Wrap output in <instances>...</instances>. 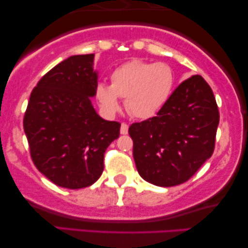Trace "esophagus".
I'll return each mask as SVG.
<instances>
[{"label":"esophagus","instance_id":"1","mask_svg":"<svg viewBox=\"0 0 248 248\" xmlns=\"http://www.w3.org/2000/svg\"><path fill=\"white\" fill-rule=\"evenodd\" d=\"M128 133V125L126 123H122L121 125V134H127Z\"/></svg>","mask_w":248,"mask_h":248}]
</instances>
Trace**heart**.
<instances>
[{"label": "heart", "mask_w": 248, "mask_h": 248, "mask_svg": "<svg viewBox=\"0 0 248 248\" xmlns=\"http://www.w3.org/2000/svg\"><path fill=\"white\" fill-rule=\"evenodd\" d=\"M176 77L172 67L164 62L132 60L110 73V86L98 83L96 98L107 114L120 109L118 97L132 116L147 120L167 104L174 91Z\"/></svg>", "instance_id": "obj_1"}]
</instances>
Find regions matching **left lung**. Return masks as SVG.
I'll list each match as a JSON object with an SVG mask.
<instances>
[{
	"label": "left lung",
	"mask_w": 248,
	"mask_h": 248,
	"mask_svg": "<svg viewBox=\"0 0 248 248\" xmlns=\"http://www.w3.org/2000/svg\"><path fill=\"white\" fill-rule=\"evenodd\" d=\"M218 124L208 82L199 74L183 81L157 116L128 128L139 174L162 187L187 182L212 155Z\"/></svg>",
	"instance_id": "left-lung-1"
}]
</instances>
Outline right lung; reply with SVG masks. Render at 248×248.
Returning a JSON list of instances; mask_svg holds the SVG:
<instances>
[{
  "mask_svg": "<svg viewBox=\"0 0 248 248\" xmlns=\"http://www.w3.org/2000/svg\"><path fill=\"white\" fill-rule=\"evenodd\" d=\"M93 54L74 55L48 71L30 94L23 128L36 168L61 187L93 184L104 170L107 148L121 123L105 121L90 97L96 94Z\"/></svg>",
  "mask_w": 248,
  "mask_h": 248,
  "instance_id": "right-lung-1",
  "label": "right lung"
}]
</instances>
